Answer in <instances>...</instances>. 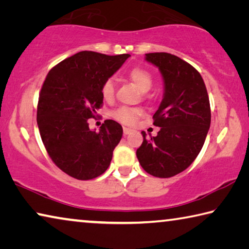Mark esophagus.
<instances>
[{
    "instance_id": "esophagus-1",
    "label": "esophagus",
    "mask_w": 249,
    "mask_h": 249,
    "mask_svg": "<svg viewBox=\"0 0 249 249\" xmlns=\"http://www.w3.org/2000/svg\"><path fill=\"white\" fill-rule=\"evenodd\" d=\"M131 131L132 130L131 129H129V128H124V133L125 134V136H127V134H129V133H131Z\"/></svg>"
}]
</instances>
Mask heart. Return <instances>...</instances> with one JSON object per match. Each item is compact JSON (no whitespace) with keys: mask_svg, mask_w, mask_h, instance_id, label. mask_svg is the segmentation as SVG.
Returning <instances> with one entry per match:
<instances>
[{"mask_svg":"<svg viewBox=\"0 0 249 249\" xmlns=\"http://www.w3.org/2000/svg\"><path fill=\"white\" fill-rule=\"evenodd\" d=\"M128 77L142 92H146L152 87V76L143 68H132L131 71H129ZM101 93L107 101H111L113 99V97H115V83L112 79H107L105 81L103 87H101ZM142 115H143L142 109L132 107H120L112 112V117L124 124H133L138 118H140Z\"/></svg>","mask_w":249,"mask_h":249,"instance_id":"obj_1","label":"heart"}]
</instances>
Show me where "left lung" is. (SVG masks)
Returning <instances> with one entry per match:
<instances>
[{"mask_svg":"<svg viewBox=\"0 0 249 249\" xmlns=\"http://www.w3.org/2000/svg\"><path fill=\"white\" fill-rule=\"evenodd\" d=\"M146 62L159 68L164 91L153 124L157 137L137 150L142 168L157 178H171L189 168L204 144L211 125V108L202 76L193 66L169 53L145 54Z\"/></svg>","mask_w":249,"mask_h":249,"instance_id":"1","label":"left lung"}]
</instances>
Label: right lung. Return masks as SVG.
<instances>
[{"label":"right lung","instance_id":"1","mask_svg":"<svg viewBox=\"0 0 249 249\" xmlns=\"http://www.w3.org/2000/svg\"><path fill=\"white\" fill-rule=\"evenodd\" d=\"M130 57L79 52L51 69L39 93L37 125L53 162L77 180H91L108 169L122 127L106 120L89 129L104 96L101 87Z\"/></svg>","mask_w":249,"mask_h":249}]
</instances>
